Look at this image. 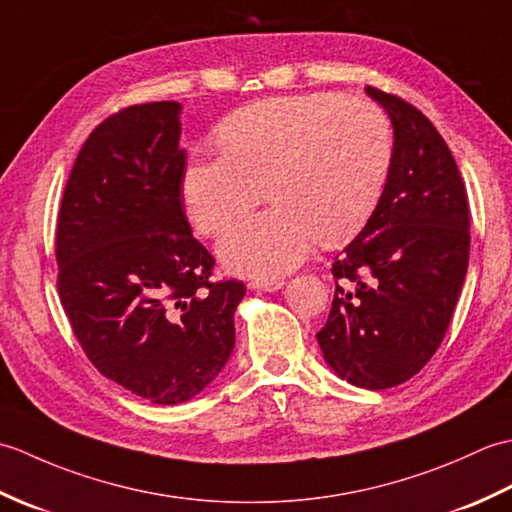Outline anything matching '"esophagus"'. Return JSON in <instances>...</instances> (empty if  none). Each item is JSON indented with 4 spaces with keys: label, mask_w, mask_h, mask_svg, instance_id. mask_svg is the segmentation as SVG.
Masks as SVG:
<instances>
[{
    "label": "esophagus",
    "mask_w": 512,
    "mask_h": 512,
    "mask_svg": "<svg viewBox=\"0 0 512 512\" xmlns=\"http://www.w3.org/2000/svg\"><path fill=\"white\" fill-rule=\"evenodd\" d=\"M284 286V279H253L248 284L250 290H257V292H275Z\"/></svg>",
    "instance_id": "34e87169"
}]
</instances>
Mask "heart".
Here are the masks:
<instances>
[{
	"label": "heart",
	"mask_w": 512,
	"mask_h": 512,
	"mask_svg": "<svg viewBox=\"0 0 512 512\" xmlns=\"http://www.w3.org/2000/svg\"><path fill=\"white\" fill-rule=\"evenodd\" d=\"M220 151L195 154L182 198L204 235L253 211L264 187L273 209L228 228L222 262L244 275H281L314 242L339 246L374 215L394 160L387 114L339 94L273 96L233 112L217 129Z\"/></svg>",
	"instance_id": "heart-1"
}]
</instances>
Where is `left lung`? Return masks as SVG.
I'll list each match as a JSON object with an SVG mask.
<instances>
[{
  "instance_id": "obj_1",
  "label": "left lung",
  "mask_w": 512,
  "mask_h": 512,
  "mask_svg": "<svg viewBox=\"0 0 512 512\" xmlns=\"http://www.w3.org/2000/svg\"><path fill=\"white\" fill-rule=\"evenodd\" d=\"M394 160L374 215L334 259V301L317 334L347 383L387 389L416 376L447 332L469 268L471 217L458 165L416 107L376 88Z\"/></svg>"
}]
</instances>
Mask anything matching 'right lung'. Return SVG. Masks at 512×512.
<instances>
[{
    "label": "right lung",
    "mask_w": 512,
    "mask_h": 512,
    "mask_svg": "<svg viewBox=\"0 0 512 512\" xmlns=\"http://www.w3.org/2000/svg\"><path fill=\"white\" fill-rule=\"evenodd\" d=\"M176 101L125 107L85 140L57 222L59 295L99 372L154 405L209 387L235 345L242 281L215 259L182 204L187 151Z\"/></svg>",
    "instance_id": "add662e5"
}]
</instances>
